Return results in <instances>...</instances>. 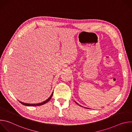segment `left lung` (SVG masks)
Segmentation results:
<instances>
[{
  "mask_svg": "<svg viewBox=\"0 0 132 132\" xmlns=\"http://www.w3.org/2000/svg\"><path fill=\"white\" fill-rule=\"evenodd\" d=\"M76 103H77V102H76ZM77 104H78V103H77ZM78 105H79V104H78Z\"/></svg>",
  "mask_w": 132,
  "mask_h": 132,
  "instance_id": "left-lung-1",
  "label": "left lung"
}]
</instances>
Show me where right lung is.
Here are the masks:
<instances>
[{
    "label": "right lung",
    "mask_w": 132,
    "mask_h": 132,
    "mask_svg": "<svg viewBox=\"0 0 132 132\" xmlns=\"http://www.w3.org/2000/svg\"><path fill=\"white\" fill-rule=\"evenodd\" d=\"M53 95V92L52 94L51 95V96H50V97L48 99H47V100H45V101H44V102H42V103H37V104H28V103H24L22 102H20V101H19V102H20L22 104H23V105H26V106H39V105H43V104H45V103H47L48 101H50V100H51V98H52Z\"/></svg>",
    "instance_id": "1"
}]
</instances>
